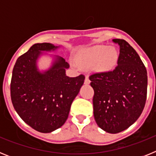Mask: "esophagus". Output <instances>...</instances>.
Instances as JSON below:
<instances>
[{"mask_svg": "<svg viewBox=\"0 0 156 156\" xmlns=\"http://www.w3.org/2000/svg\"><path fill=\"white\" fill-rule=\"evenodd\" d=\"M90 79H89V77L86 76V78H85V80H84V84L88 85V84H90Z\"/></svg>", "mask_w": 156, "mask_h": 156, "instance_id": "1", "label": "esophagus"}]
</instances>
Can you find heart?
<instances>
[{
  "instance_id": "heart-1",
  "label": "heart",
  "mask_w": 156,
  "mask_h": 156,
  "mask_svg": "<svg viewBox=\"0 0 156 156\" xmlns=\"http://www.w3.org/2000/svg\"><path fill=\"white\" fill-rule=\"evenodd\" d=\"M76 61L85 69L107 73L113 69L118 62V53L113 47L105 45L87 48L77 54Z\"/></svg>"
}]
</instances>
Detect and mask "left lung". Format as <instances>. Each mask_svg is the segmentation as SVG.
Segmentation results:
<instances>
[{
	"label": "left lung",
	"instance_id": "1",
	"mask_svg": "<svg viewBox=\"0 0 156 156\" xmlns=\"http://www.w3.org/2000/svg\"><path fill=\"white\" fill-rule=\"evenodd\" d=\"M113 41L120 47L116 68L90 76L94 119L109 133L123 131L137 121L144 109L148 87L147 70L137 51L124 40Z\"/></svg>",
	"mask_w": 156,
	"mask_h": 156
}]
</instances>
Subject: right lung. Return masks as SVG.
<instances>
[{"mask_svg":"<svg viewBox=\"0 0 156 156\" xmlns=\"http://www.w3.org/2000/svg\"><path fill=\"white\" fill-rule=\"evenodd\" d=\"M60 48L51 43L35 44L17 59L12 71L14 108L27 124L41 133H51L66 122L85 80L83 75L66 76L69 63L61 56L48 54ZM43 57L52 59L47 70L38 66Z\"/></svg>","mask_w":156,"mask_h":156,"instance_id":"add662e5","label":"right lung"}]
</instances>
